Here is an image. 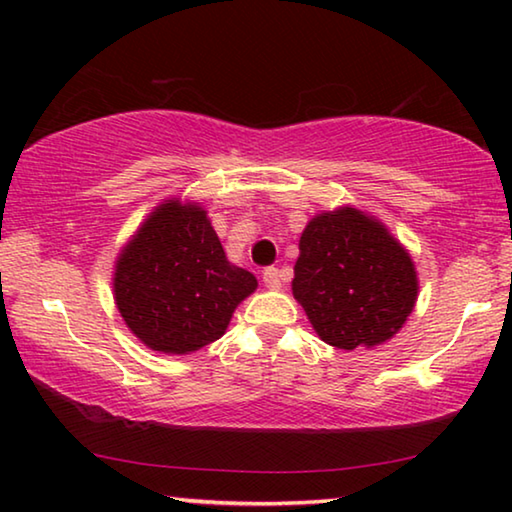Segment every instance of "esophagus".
Masks as SVG:
<instances>
[{
    "instance_id": "obj_1",
    "label": "esophagus",
    "mask_w": 512,
    "mask_h": 512,
    "mask_svg": "<svg viewBox=\"0 0 512 512\" xmlns=\"http://www.w3.org/2000/svg\"><path fill=\"white\" fill-rule=\"evenodd\" d=\"M264 284H266L268 289H273V291L282 289V275H280V271H277V268H273V266L264 268Z\"/></svg>"
}]
</instances>
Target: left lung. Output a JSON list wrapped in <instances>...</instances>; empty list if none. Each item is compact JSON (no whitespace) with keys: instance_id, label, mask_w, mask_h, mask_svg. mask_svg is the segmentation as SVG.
I'll return each mask as SVG.
<instances>
[{"instance_id":"left-lung-1","label":"left lung","mask_w":512,"mask_h":512,"mask_svg":"<svg viewBox=\"0 0 512 512\" xmlns=\"http://www.w3.org/2000/svg\"><path fill=\"white\" fill-rule=\"evenodd\" d=\"M293 298L325 343L375 348L400 332L418 300L411 255L357 207L314 216L302 230Z\"/></svg>"}]
</instances>
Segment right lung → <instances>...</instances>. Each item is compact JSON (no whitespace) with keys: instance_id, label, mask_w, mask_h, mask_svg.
Wrapping results in <instances>:
<instances>
[{"instance_id":"obj_1","label":"right lung","mask_w":512,"mask_h":512,"mask_svg":"<svg viewBox=\"0 0 512 512\" xmlns=\"http://www.w3.org/2000/svg\"><path fill=\"white\" fill-rule=\"evenodd\" d=\"M112 287L121 318L146 348L189 354L221 339L257 280L228 262L201 205L173 198L121 250Z\"/></svg>"}]
</instances>
